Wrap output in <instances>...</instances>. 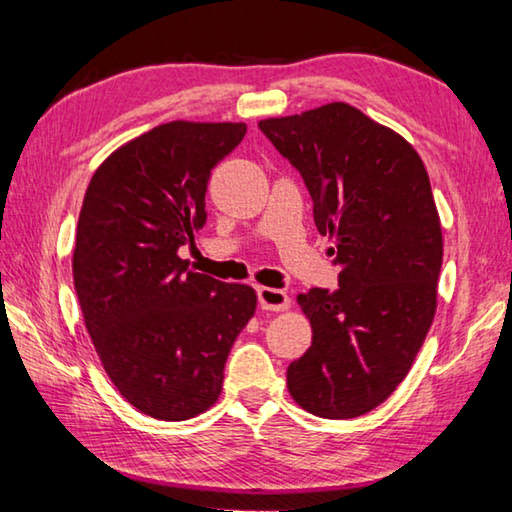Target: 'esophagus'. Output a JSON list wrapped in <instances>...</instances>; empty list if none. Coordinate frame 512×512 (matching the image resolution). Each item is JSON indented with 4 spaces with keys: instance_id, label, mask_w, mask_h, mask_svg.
<instances>
[{
    "instance_id": "34e87169",
    "label": "esophagus",
    "mask_w": 512,
    "mask_h": 512,
    "mask_svg": "<svg viewBox=\"0 0 512 512\" xmlns=\"http://www.w3.org/2000/svg\"><path fill=\"white\" fill-rule=\"evenodd\" d=\"M257 298H259V305H262V309H266V311L289 309V296H287V291H282V289L259 287Z\"/></svg>"
}]
</instances>
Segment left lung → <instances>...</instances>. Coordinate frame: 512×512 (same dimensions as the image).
<instances>
[{
  "instance_id": "left-lung-1",
  "label": "left lung",
  "mask_w": 512,
  "mask_h": 512,
  "mask_svg": "<svg viewBox=\"0 0 512 512\" xmlns=\"http://www.w3.org/2000/svg\"><path fill=\"white\" fill-rule=\"evenodd\" d=\"M259 128L305 178L341 266L339 289L298 296L314 336L287 370L289 393L318 418H357L409 375L436 316L443 228L427 169L400 133L343 101Z\"/></svg>"
}]
</instances>
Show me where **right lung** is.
Returning <instances> with one entry per match:
<instances>
[{"instance_id": "obj_1", "label": "right lung", "mask_w": 512, "mask_h": 512, "mask_svg": "<svg viewBox=\"0 0 512 512\" xmlns=\"http://www.w3.org/2000/svg\"><path fill=\"white\" fill-rule=\"evenodd\" d=\"M241 121H169L99 164L74 241V287L106 375L137 411L180 422L219 400L232 343L257 293L178 257L207 219L212 169L244 140Z\"/></svg>"}]
</instances>
